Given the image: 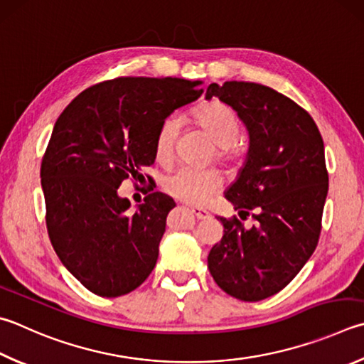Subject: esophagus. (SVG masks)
Masks as SVG:
<instances>
[{
  "mask_svg": "<svg viewBox=\"0 0 364 364\" xmlns=\"http://www.w3.org/2000/svg\"><path fill=\"white\" fill-rule=\"evenodd\" d=\"M189 211L196 216V220H199V221L208 220V218H210V213H208V211H207V210H203V208H194V207H193V208H191Z\"/></svg>",
  "mask_w": 364,
  "mask_h": 364,
  "instance_id": "obj_1",
  "label": "esophagus"
}]
</instances>
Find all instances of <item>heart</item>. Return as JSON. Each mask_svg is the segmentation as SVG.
<instances>
[{
    "instance_id": "1",
    "label": "heart",
    "mask_w": 364,
    "mask_h": 364,
    "mask_svg": "<svg viewBox=\"0 0 364 364\" xmlns=\"http://www.w3.org/2000/svg\"><path fill=\"white\" fill-rule=\"evenodd\" d=\"M193 122L210 136L216 144V156L221 161H234L237 151L234 140L239 135V121L235 114L221 102H208L197 107L191 114ZM178 135V121L167 117L156 134L154 154L157 162L167 164L173 157ZM223 184V176L218 170H194L181 167L162 180L165 194L175 200L188 205H200L218 193Z\"/></svg>"
}]
</instances>
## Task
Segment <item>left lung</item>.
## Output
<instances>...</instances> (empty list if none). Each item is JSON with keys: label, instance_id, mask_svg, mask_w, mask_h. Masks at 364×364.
I'll use <instances>...</instances> for the list:
<instances>
[{"label": "left lung", "instance_id": "1", "mask_svg": "<svg viewBox=\"0 0 364 364\" xmlns=\"http://www.w3.org/2000/svg\"><path fill=\"white\" fill-rule=\"evenodd\" d=\"M248 132V153L224 197L255 226L220 218L224 235L210 250V274L223 291L256 302L291 282L318 243L328 196L325 144L316 124L291 98L243 81L210 84Z\"/></svg>", "mask_w": 364, "mask_h": 364}]
</instances>
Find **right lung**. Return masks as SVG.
<instances>
[{
  "mask_svg": "<svg viewBox=\"0 0 364 364\" xmlns=\"http://www.w3.org/2000/svg\"><path fill=\"white\" fill-rule=\"evenodd\" d=\"M200 84L117 77L85 89L58 116L41 164L46 224L58 259L94 294H127L153 272L175 202L151 193L130 213L117 188L144 180L161 124L196 102Z\"/></svg>",
  "mask_w": 364,
  "mask_h": 364,
  "instance_id": "right-lung-1",
  "label": "right lung"
}]
</instances>
